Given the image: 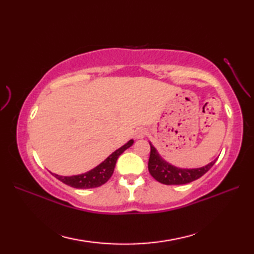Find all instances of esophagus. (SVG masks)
<instances>
[{"label":"esophagus","mask_w":254,"mask_h":254,"mask_svg":"<svg viewBox=\"0 0 254 254\" xmlns=\"http://www.w3.org/2000/svg\"><path fill=\"white\" fill-rule=\"evenodd\" d=\"M145 135H146V131H145L144 128H141V130H138L136 132V137L137 138H143Z\"/></svg>","instance_id":"34e87169"}]
</instances>
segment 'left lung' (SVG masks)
Wrapping results in <instances>:
<instances>
[{"instance_id":"1","label":"left lung","mask_w":254,"mask_h":254,"mask_svg":"<svg viewBox=\"0 0 254 254\" xmlns=\"http://www.w3.org/2000/svg\"><path fill=\"white\" fill-rule=\"evenodd\" d=\"M214 160L212 163L206 165L202 168L197 169H181L171 166L168 163L160 158L157 150L150 144V155L148 159V170L155 180L163 183V185L172 186V185H187L192 181L197 180L203 175L212 168L215 164Z\"/></svg>"}]
</instances>
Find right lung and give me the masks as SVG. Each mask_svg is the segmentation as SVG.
I'll return each mask as SVG.
<instances>
[{
    "label": "right lung",
    "instance_id": "right-lung-1",
    "mask_svg": "<svg viewBox=\"0 0 254 254\" xmlns=\"http://www.w3.org/2000/svg\"><path fill=\"white\" fill-rule=\"evenodd\" d=\"M132 144H133V141L131 139V141L127 142L124 146L117 149L115 153H112L109 157L104 161V163H101L99 166H97L96 168L86 172V174L72 176V177H63V176H59L55 174H53V176H55L57 179H59L63 183H65V185L72 188L91 189V188L100 187L102 185H105V183L111 178L119 156H120L124 150L132 146Z\"/></svg>",
    "mask_w": 254,
    "mask_h": 254
}]
</instances>
